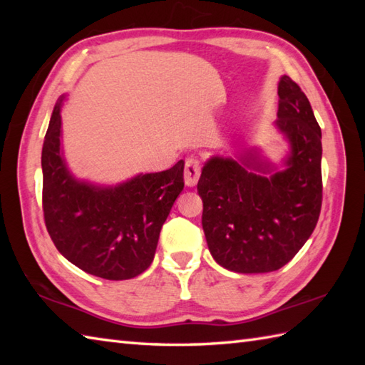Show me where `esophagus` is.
<instances>
[{"label": "esophagus", "mask_w": 365, "mask_h": 365, "mask_svg": "<svg viewBox=\"0 0 365 365\" xmlns=\"http://www.w3.org/2000/svg\"><path fill=\"white\" fill-rule=\"evenodd\" d=\"M200 175V163L196 158H188L185 163V183L188 187H195Z\"/></svg>", "instance_id": "obj_1"}]
</instances>
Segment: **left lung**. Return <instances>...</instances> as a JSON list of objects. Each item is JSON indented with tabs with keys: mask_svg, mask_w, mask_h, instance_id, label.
<instances>
[{
	"mask_svg": "<svg viewBox=\"0 0 365 365\" xmlns=\"http://www.w3.org/2000/svg\"><path fill=\"white\" fill-rule=\"evenodd\" d=\"M277 96L276 125L292 145L287 169L265 177L268 166L255 157H215L197 182L208 250L235 273L282 268L312 235L322 210L320 125L290 76L279 81Z\"/></svg>",
	"mask_w": 365,
	"mask_h": 365,
	"instance_id": "left-lung-1",
	"label": "left lung"
}]
</instances>
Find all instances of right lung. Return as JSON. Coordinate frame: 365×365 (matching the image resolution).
<instances>
[{"instance_id": "obj_1", "label": "right lung", "mask_w": 365, "mask_h": 365, "mask_svg": "<svg viewBox=\"0 0 365 365\" xmlns=\"http://www.w3.org/2000/svg\"><path fill=\"white\" fill-rule=\"evenodd\" d=\"M59 111L61 102L42 147V208L54 246L92 276L123 281L141 274L150 267L160 230L183 190V160L115 188L76 182L61 155Z\"/></svg>"}]
</instances>
